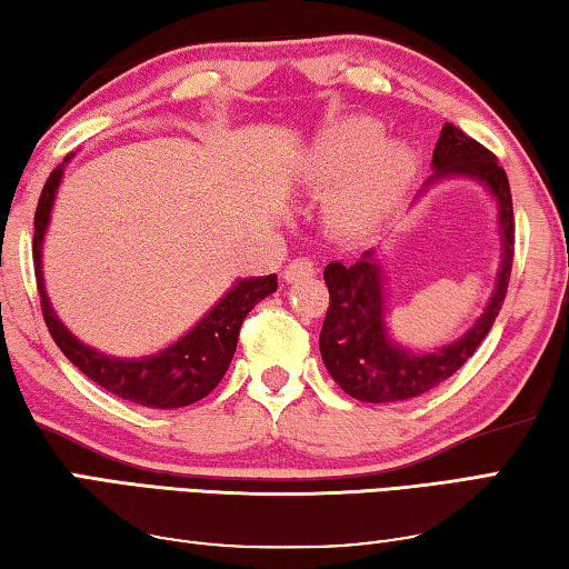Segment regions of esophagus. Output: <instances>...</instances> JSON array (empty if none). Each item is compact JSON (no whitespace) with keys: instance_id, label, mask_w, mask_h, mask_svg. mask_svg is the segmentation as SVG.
<instances>
[{"instance_id":"1","label":"esophagus","mask_w":569,"mask_h":569,"mask_svg":"<svg viewBox=\"0 0 569 569\" xmlns=\"http://www.w3.org/2000/svg\"><path fill=\"white\" fill-rule=\"evenodd\" d=\"M315 272H318V267H315L312 259L300 257V259H292V262L284 267L282 279L287 284H292V282H300V279H305V277H312Z\"/></svg>"}]
</instances>
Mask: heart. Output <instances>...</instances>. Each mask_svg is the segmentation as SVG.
Listing matches in <instances>:
<instances>
[{"instance_id": "heart-1", "label": "heart", "mask_w": 569, "mask_h": 569, "mask_svg": "<svg viewBox=\"0 0 569 569\" xmlns=\"http://www.w3.org/2000/svg\"><path fill=\"white\" fill-rule=\"evenodd\" d=\"M418 156L403 141H386L370 118H346L315 138L307 173L320 186H335L328 219L342 234L378 227L413 183Z\"/></svg>"}]
</instances>
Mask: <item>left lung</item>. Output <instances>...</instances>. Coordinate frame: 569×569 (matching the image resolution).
<instances>
[{
    "label": "left lung",
    "mask_w": 569,
    "mask_h": 569,
    "mask_svg": "<svg viewBox=\"0 0 569 569\" xmlns=\"http://www.w3.org/2000/svg\"><path fill=\"white\" fill-rule=\"evenodd\" d=\"M431 166V179L423 183L418 197H423L431 183L446 179L477 181L495 197L501 239L495 292L477 322L461 338L423 352L400 346L388 332L383 269L378 264L376 249L362 251L356 264L330 262L325 267L330 307L320 332L322 362L335 383L362 403H396L416 398L451 378L487 338L507 297L515 259V211L505 169L497 163L495 153L451 123L441 128Z\"/></svg>",
    "instance_id": "1"
}]
</instances>
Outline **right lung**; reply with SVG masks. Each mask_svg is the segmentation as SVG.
Instances as JSON below:
<instances>
[{
	"label": "right lung",
	"instance_id": "right-lung-1",
	"mask_svg": "<svg viewBox=\"0 0 569 569\" xmlns=\"http://www.w3.org/2000/svg\"><path fill=\"white\" fill-rule=\"evenodd\" d=\"M70 158L72 153L64 156V161L50 173L34 211V277L37 290H40L42 315L52 340L58 342L64 358L80 372H86L92 383H98L118 398L130 400V403L146 408H183L197 403L219 386L231 358H234L241 322L254 310L257 302H262L264 297L277 290V274L237 279L231 290L223 292L221 300L189 332L181 335L169 348L151 352V356L116 358L86 346L64 328L58 312L52 310L42 277L44 234H48L52 203L58 197L64 166L70 163Z\"/></svg>",
	"mask_w": 569,
	"mask_h": 569
}]
</instances>
